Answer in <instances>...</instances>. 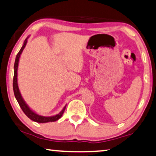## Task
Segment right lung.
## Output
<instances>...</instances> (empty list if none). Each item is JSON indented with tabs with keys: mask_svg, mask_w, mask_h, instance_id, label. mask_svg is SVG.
Listing matches in <instances>:
<instances>
[{
	"mask_svg": "<svg viewBox=\"0 0 156 156\" xmlns=\"http://www.w3.org/2000/svg\"><path fill=\"white\" fill-rule=\"evenodd\" d=\"M27 39L26 38L24 41V43H23V45L21 47V49H20V51H19V53L17 54L16 56V59H15V63H14V78H13V90H14V96H15L16 100L20 105V107L22 109V111L23 112L26 116H27L28 118L32 120L33 121L37 122V123H47V122H53V121H56L57 120H58L62 116V115L63 114L65 109H66V105L64 107V108L63 110L60 112L58 114L56 115V116H49V117H46V116H39L38 114H36L35 112H33L32 110H30L29 107L27 106V105L26 104L25 102L23 101V98H21V93L20 92V90H19L18 88V84H17V68H18V64H19V60H20V55L21 54V52L23 51V49L26 47V43H27Z\"/></svg>",
	"mask_w": 156,
	"mask_h": 156,
	"instance_id": "add662e5",
	"label": "right lung"
}]
</instances>
